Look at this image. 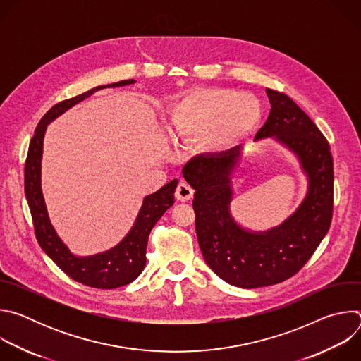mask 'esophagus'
<instances>
[{"instance_id": "obj_1", "label": "esophagus", "mask_w": 361, "mask_h": 361, "mask_svg": "<svg viewBox=\"0 0 361 361\" xmlns=\"http://www.w3.org/2000/svg\"><path fill=\"white\" fill-rule=\"evenodd\" d=\"M194 195V190L187 184V183H180L177 185V190H176V198L178 201H188L191 200Z\"/></svg>"}]
</instances>
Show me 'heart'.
Masks as SVG:
<instances>
[{"instance_id": "b5f03b06", "label": "heart", "mask_w": 361, "mask_h": 361, "mask_svg": "<svg viewBox=\"0 0 361 361\" xmlns=\"http://www.w3.org/2000/svg\"><path fill=\"white\" fill-rule=\"evenodd\" d=\"M263 121V107L254 95L213 87L181 94L169 111L173 138L192 141L212 156H223L247 141Z\"/></svg>"}]
</instances>
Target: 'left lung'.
<instances>
[{"mask_svg":"<svg viewBox=\"0 0 361 361\" xmlns=\"http://www.w3.org/2000/svg\"><path fill=\"white\" fill-rule=\"evenodd\" d=\"M270 114L254 140L274 138L297 157L307 177V192L295 212L280 226L252 231L231 214L233 177L243 154L238 148L223 156H197L184 169L195 190L192 209L195 233L209 267L226 283L257 288L294 276L324 235L333 216V157L317 126L283 92L266 88Z\"/></svg>","mask_w":361,"mask_h":361,"instance_id":"left-lung-1","label":"left lung"}]
</instances>
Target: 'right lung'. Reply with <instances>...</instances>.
I'll list each match as a JSON object with an SVG mask.
<instances>
[{"label": "right lung", "instance_id": "right-lung-1", "mask_svg": "<svg viewBox=\"0 0 361 361\" xmlns=\"http://www.w3.org/2000/svg\"><path fill=\"white\" fill-rule=\"evenodd\" d=\"M134 80H124L114 84L98 85L74 98L59 102L38 123L34 137L30 141L25 161L24 190L31 212L35 237L45 254L68 277L94 288H117L134 281L145 267V250L151 228L174 204V191L178 180H171L159 191L145 195L138 216L127 235L113 248L92 255L80 257L71 252L51 224L45 200L41 190V160L47 126L67 110L74 107L94 92L134 84Z\"/></svg>", "mask_w": 361, "mask_h": 361}]
</instances>
